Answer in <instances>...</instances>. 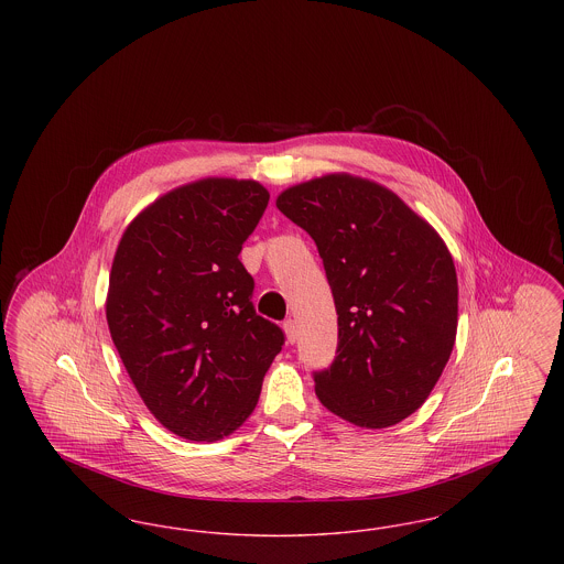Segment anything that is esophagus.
<instances>
[{"label": "esophagus", "instance_id": "obj_1", "mask_svg": "<svg viewBox=\"0 0 564 564\" xmlns=\"http://www.w3.org/2000/svg\"><path fill=\"white\" fill-rule=\"evenodd\" d=\"M283 332H285L288 345H294L295 340H297V325H295V322L288 319V322L283 323Z\"/></svg>", "mask_w": 564, "mask_h": 564}]
</instances>
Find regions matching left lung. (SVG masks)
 Segmentation results:
<instances>
[{"mask_svg": "<svg viewBox=\"0 0 564 564\" xmlns=\"http://www.w3.org/2000/svg\"><path fill=\"white\" fill-rule=\"evenodd\" d=\"M317 242L338 313V355L315 375L319 402L384 430L430 398L455 347L458 283L444 239L393 189L327 173L276 196Z\"/></svg>", "mask_w": 564, "mask_h": 564, "instance_id": "8db88e82", "label": "left lung"}]
</instances>
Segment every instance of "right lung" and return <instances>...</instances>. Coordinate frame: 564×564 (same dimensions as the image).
<instances>
[{
	"label": "right lung",
	"instance_id": "right-lung-1",
	"mask_svg": "<svg viewBox=\"0 0 564 564\" xmlns=\"http://www.w3.org/2000/svg\"><path fill=\"white\" fill-rule=\"evenodd\" d=\"M256 180L203 177L134 215L109 270L106 317L164 430L217 442L253 412L283 332L256 315L242 242L269 205Z\"/></svg>",
	"mask_w": 564,
	"mask_h": 564
}]
</instances>
